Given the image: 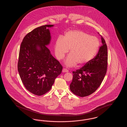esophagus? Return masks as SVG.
I'll list each match as a JSON object with an SVG mask.
<instances>
[{"label":"esophagus","instance_id":"34e87169","mask_svg":"<svg viewBox=\"0 0 127 127\" xmlns=\"http://www.w3.org/2000/svg\"><path fill=\"white\" fill-rule=\"evenodd\" d=\"M62 72H63L65 73V72H68V70L66 69V68H63V69H62Z\"/></svg>","mask_w":127,"mask_h":127}]
</instances>
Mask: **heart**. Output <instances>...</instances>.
<instances>
[{"instance_id":"obj_1","label":"heart","mask_w":127,"mask_h":127,"mask_svg":"<svg viewBox=\"0 0 127 127\" xmlns=\"http://www.w3.org/2000/svg\"><path fill=\"white\" fill-rule=\"evenodd\" d=\"M100 46L97 37L80 30L67 32L62 38H59L55 44V52L57 59H63L70 48L71 54L66 61L68 66H73L77 63L83 66L91 61L96 54Z\"/></svg>"}]
</instances>
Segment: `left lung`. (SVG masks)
<instances>
[{
    "mask_svg": "<svg viewBox=\"0 0 127 127\" xmlns=\"http://www.w3.org/2000/svg\"><path fill=\"white\" fill-rule=\"evenodd\" d=\"M102 45L96 56L80 69L73 71L70 90L80 97L88 96L100 86L107 72L108 50L106 42L101 36Z\"/></svg>",
    "mask_w": 127,
    "mask_h": 127,
    "instance_id": "1",
    "label": "left lung"
}]
</instances>
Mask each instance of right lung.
I'll return each mask as SVG.
<instances>
[{
  "mask_svg": "<svg viewBox=\"0 0 127 127\" xmlns=\"http://www.w3.org/2000/svg\"><path fill=\"white\" fill-rule=\"evenodd\" d=\"M46 25L27 34L21 44L18 69L25 87L31 93L41 96L49 91L63 67L51 54L46 46L51 40Z\"/></svg>",
  "mask_w": 127,
  "mask_h": 127,
  "instance_id": "right-lung-1",
  "label": "right lung"
}]
</instances>
